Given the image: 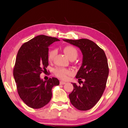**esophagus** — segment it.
I'll list each match as a JSON object with an SVG mask.
<instances>
[{"instance_id":"34e87169","label":"esophagus","mask_w":128,"mask_h":128,"mask_svg":"<svg viewBox=\"0 0 128 128\" xmlns=\"http://www.w3.org/2000/svg\"><path fill=\"white\" fill-rule=\"evenodd\" d=\"M66 84V82H64V81H60V85H64V84Z\"/></svg>"}]
</instances>
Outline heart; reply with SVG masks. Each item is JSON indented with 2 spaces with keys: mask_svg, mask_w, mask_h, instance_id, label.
I'll return each mask as SVG.
<instances>
[{
  "mask_svg": "<svg viewBox=\"0 0 128 128\" xmlns=\"http://www.w3.org/2000/svg\"><path fill=\"white\" fill-rule=\"evenodd\" d=\"M64 52L66 54L69 59L75 60L78 56V52L76 48L72 46H67L64 49ZM56 54V50H51L48 52V58L49 61H52L53 60ZM54 75L59 78L62 80H66L67 78L69 75H71L72 72L69 69L58 67L54 70Z\"/></svg>",
  "mask_w": 128,
  "mask_h": 128,
  "instance_id": "heart-1",
  "label": "heart"
}]
</instances>
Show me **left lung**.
<instances>
[{"label": "left lung", "instance_id": "obj_1", "mask_svg": "<svg viewBox=\"0 0 128 128\" xmlns=\"http://www.w3.org/2000/svg\"><path fill=\"white\" fill-rule=\"evenodd\" d=\"M63 40L79 48L83 56L82 64L76 76L83 86L72 83L74 89L69 95L70 102L78 110H90L101 98L106 88L109 74L107 57L104 50L92 40Z\"/></svg>", "mask_w": 128, "mask_h": 128}]
</instances>
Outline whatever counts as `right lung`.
<instances>
[{
	"instance_id": "1",
	"label": "right lung",
	"mask_w": 128,
	"mask_h": 128,
	"mask_svg": "<svg viewBox=\"0 0 128 128\" xmlns=\"http://www.w3.org/2000/svg\"><path fill=\"white\" fill-rule=\"evenodd\" d=\"M59 40L39 35L24 42L18 52L13 76L19 96L30 108L38 109L47 104L52 98V88L59 84L56 77L45 81L40 78L48 65V46Z\"/></svg>"
}]
</instances>
